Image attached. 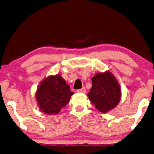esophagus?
Segmentation results:
<instances>
[{
  "mask_svg": "<svg viewBox=\"0 0 154 154\" xmlns=\"http://www.w3.org/2000/svg\"><path fill=\"white\" fill-rule=\"evenodd\" d=\"M77 92L78 93H84V94H85V93L86 92V88H85L84 87H83V88H82L77 90Z\"/></svg>",
  "mask_w": 154,
  "mask_h": 154,
  "instance_id": "obj_1",
  "label": "esophagus"
}]
</instances>
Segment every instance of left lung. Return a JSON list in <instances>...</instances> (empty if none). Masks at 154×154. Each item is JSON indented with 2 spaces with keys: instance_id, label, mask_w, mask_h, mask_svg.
Here are the masks:
<instances>
[{
  "instance_id": "obj_1",
  "label": "left lung",
  "mask_w": 154,
  "mask_h": 154,
  "mask_svg": "<svg viewBox=\"0 0 154 154\" xmlns=\"http://www.w3.org/2000/svg\"><path fill=\"white\" fill-rule=\"evenodd\" d=\"M121 88L111 72L98 73L92 78V87L88 94L89 100L101 113L114 109L121 100Z\"/></svg>"
}]
</instances>
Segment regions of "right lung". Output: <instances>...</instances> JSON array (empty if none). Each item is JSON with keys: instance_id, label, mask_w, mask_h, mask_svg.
<instances>
[{"instance_id": "add662e5", "label": "right lung", "mask_w": 154, "mask_h": 154, "mask_svg": "<svg viewBox=\"0 0 154 154\" xmlns=\"http://www.w3.org/2000/svg\"><path fill=\"white\" fill-rule=\"evenodd\" d=\"M73 94L60 75H50L40 83L35 97L39 109L48 115L57 114Z\"/></svg>"}]
</instances>
